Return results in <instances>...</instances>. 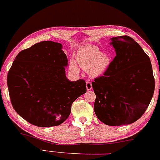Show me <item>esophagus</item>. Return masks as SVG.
Instances as JSON below:
<instances>
[{
    "instance_id": "obj_1",
    "label": "esophagus",
    "mask_w": 160,
    "mask_h": 160,
    "mask_svg": "<svg viewBox=\"0 0 160 160\" xmlns=\"http://www.w3.org/2000/svg\"><path fill=\"white\" fill-rule=\"evenodd\" d=\"M86 89L88 90V91H89V90H91L92 88V82L89 81V80H87L86 82Z\"/></svg>"
}]
</instances>
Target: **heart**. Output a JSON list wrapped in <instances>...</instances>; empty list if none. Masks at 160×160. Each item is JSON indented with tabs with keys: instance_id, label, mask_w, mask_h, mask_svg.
<instances>
[{
	"instance_id": "obj_1",
	"label": "heart",
	"mask_w": 160,
	"mask_h": 160,
	"mask_svg": "<svg viewBox=\"0 0 160 160\" xmlns=\"http://www.w3.org/2000/svg\"><path fill=\"white\" fill-rule=\"evenodd\" d=\"M77 59L81 68L93 78L101 75L110 64L109 56L102 53L98 47L91 45L79 50ZM72 65L75 67L74 62H72Z\"/></svg>"
}]
</instances>
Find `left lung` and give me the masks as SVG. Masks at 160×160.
<instances>
[{"instance_id":"8db88e82","label":"left lung","mask_w":160,"mask_h":160,"mask_svg":"<svg viewBox=\"0 0 160 160\" xmlns=\"http://www.w3.org/2000/svg\"><path fill=\"white\" fill-rule=\"evenodd\" d=\"M116 56L103 76L92 82L94 109L105 124L121 126L136 122L153 98L155 80L149 57L133 38H111Z\"/></svg>"}]
</instances>
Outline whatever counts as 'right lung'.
I'll list each match as a JSON object with an SVG mask.
<instances>
[{
	"instance_id": "obj_1",
	"label": "right lung",
	"mask_w": 160,
	"mask_h": 160,
	"mask_svg": "<svg viewBox=\"0 0 160 160\" xmlns=\"http://www.w3.org/2000/svg\"><path fill=\"white\" fill-rule=\"evenodd\" d=\"M60 43L44 41L16 56L7 76L13 108L30 124L60 125L68 118L75 100L86 92L84 80L65 76L68 59Z\"/></svg>"
}]
</instances>
